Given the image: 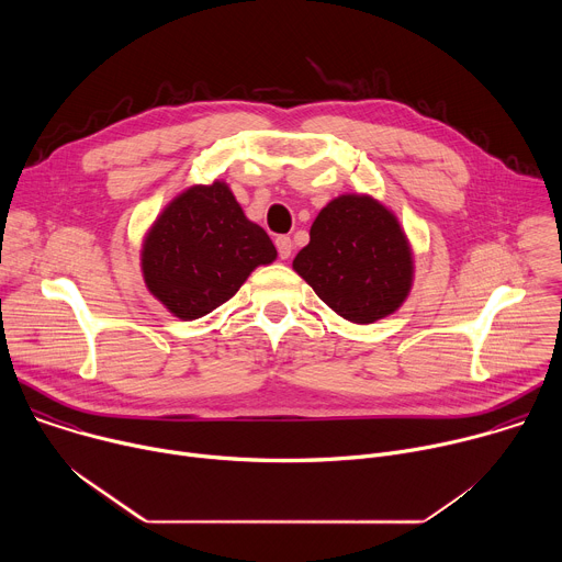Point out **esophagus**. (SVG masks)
Listing matches in <instances>:
<instances>
[{
  "instance_id": "34e87169",
  "label": "esophagus",
  "mask_w": 562,
  "mask_h": 562,
  "mask_svg": "<svg viewBox=\"0 0 562 562\" xmlns=\"http://www.w3.org/2000/svg\"><path fill=\"white\" fill-rule=\"evenodd\" d=\"M276 247H278V254H280V258H282V260L291 258V254H293V243H291V237H286V235L276 237Z\"/></svg>"
}]
</instances>
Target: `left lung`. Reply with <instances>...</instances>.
<instances>
[{
  "label": "left lung",
  "mask_w": 562,
  "mask_h": 562,
  "mask_svg": "<svg viewBox=\"0 0 562 562\" xmlns=\"http://www.w3.org/2000/svg\"><path fill=\"white\" fill-rule=\"evenodd\" d=\"M293 271L356 325L395 313L414 284L409 237L393 211L364 193L334 198L311 224Z\"/></svg>",
  "instance_id": "left-lung-1"
}]
</instances>
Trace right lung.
Instances as JSON below:
<instances>
[{
	"mask_svg": "<svg viewBox=\"0 0 562 562\" xmlns=\"http://www.w3.org/2000/svg\"><path fill=\"white\" fill-rule=\"evenodd\" d=\"M278 251L226 182L195 184L176 195L144 235L146 289L180 319H198L247 282Z\"/></svg>",
	"mask_w": 562,
	"mask_h": 562,
	"instance_id": "add662e5",
	"label": "right lung"
}]
</instances>
